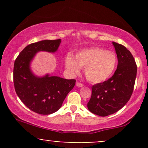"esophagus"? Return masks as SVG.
Masks as SVG:
<instances>
[{"label":"esophagus","mask_w":148,"mask_h":148,"mask_svg":"<svg viewBox=\"0 0 148 148\" xmlns=\"http://www.w3.org/2000/svg\"><path fill=\"white\" fill-rule=\"evenodd\" d=\"M76 86H77V87H79V88H82V87L84 86V84H81V83H79V82H77Z\"/></svg>","instance_id":"1"}]
</instances>
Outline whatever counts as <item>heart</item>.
Here are the masks:
<instances>
[{
    "instance_id": "1",
    "label": "heart",
    "mask_w": 148,
    "mask_h": 148,
    "mask_svg": "<svg viewBox=\"0 0 148 148\" xmlns=\"http://www.w3.org/2000/svg\"><path fill=\"white\" fill-rule=\"evenodd\" d=\"M117 62V56L114 52L94 47L77 52L75 59L71 55H68L65 66L73 73H78L80 68L84 69L85 75L89 82L100 84L112 75Z\"/></svg>"
}]
</instances>
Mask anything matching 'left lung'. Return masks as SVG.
Segmentation results:
<instances>
[{"instance_id":"obj_1","label":"left lung","mask_w":148,"mask_h":148,"mask_svg":"<svg viewBox=\"0 0 148 148\" xmlns=\"http://www.w3.org/2000/svg\"><path fill=\"white\" fill-rule=\"evenodd\" d=\"M118 65L114 73L107 81L92 87V96L88 103L91 112L106 116L123 108L132 95L137 75V65L126 47L112 42Z\"/></svg>"}]
</instances>
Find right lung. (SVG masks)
Segmentation results:
<instances>
[{
	"mask_svg": "<svg viewBox=\"0 0 148 148\" xmlns=\"http://www.w3.org/2000/svg\"><path fill=\"white\" fill-rule=\"evenodd\" d=\"M61 40H42L26 46L14 63L13 82L15 92L22 102L40 114H50L61 107L76 81L57 76H36L30 69V62L40 51L55 52Z\"/></svg>",
	"mask_w": 148,
	"mask_h": 148,
	"instance_id": "right-lung-1",
	"label": "right lung"
}]
</instances>
